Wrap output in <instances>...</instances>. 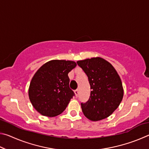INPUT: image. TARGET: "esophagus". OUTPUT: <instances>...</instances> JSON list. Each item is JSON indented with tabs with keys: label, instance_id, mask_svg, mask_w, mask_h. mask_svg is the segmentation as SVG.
<instances>
[{
	"label": "esophagus",
	"instance_id": "obj_1",
	"mask_svg": "<svg viewBox=\"0 0 149 149\" xmlns=\"http://www.w3.org/2000/svg\"><path fill=\"white\" fill-rule=\"evenodd\" d=\"M74 93H75V96H76V97H77V96L78 95V94H79V90H78V89L75 90Z\"/></svg>",
	"mask_w": 149,
	"mask_h": 149
}]
</instances>
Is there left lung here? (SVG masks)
Here are the masks:
<instances>
[{"instance_id":"1","label":"left lung","mask_w":149,"mask_h":149,"mask_svg":"<svg viewBox=\"0 0 149 149\" xmlns=\"http://www.w3.org/2000/svg\"><path fill=\"white\" fill-rule=\"evenodd\" d=\"M87 75L91 95L87 102L81 103L82 112L88 119L96 122L112 114L123 97L120 77L114 66L100 57L77 62Z\"/></svg>"}]
</instances>
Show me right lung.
I'll return each mask as SVG.
<instances>
[{"label":"right lung","instance_id":"obj_1","mask_svg":"<svg viewBox=\"0 0 149 149\" xmlns=\"http://www.w3.org/2000/svg\"><path fill=\"white\" fill-rule=\"evenodd\" d=\"M74 61L52 60L35 72L29 87L33 107L41 115L54 117L64 111L74 93L69 87L68 73L75 68Z\"/></svg>","mask_w":149,"mask_h":149}]
</instances>
